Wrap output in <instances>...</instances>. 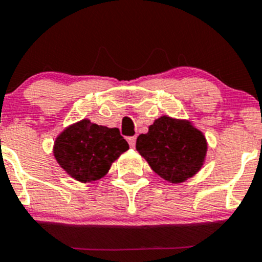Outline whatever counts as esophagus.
<instances>
[{
    "label": "esophagus",
    "instance_id": "obj_1",
    "mask_svg": "<svg viewBox=\"0 0 262 262\" xmlns=\"http://www.w3.org/2000/svg\"><path fill=\"white\" fill-rule=\"evenodd\" d=\"M126 141H128L129 146H130V147H134V146H136L137 137H136V136H134V137H128V138H126Z\"/></svg>",
    "mask_w": 262,
    "mask_h": 262
}]
</instances>
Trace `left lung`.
Masks as SVG:
<instances>
[{"label": "left lung", "mask_w": 262, "mask_h": 262, "mask_svg": "<svg viewBox=\"0 0 262 262\" xmlns=\"http://www.w3.org/2000/svg\"><path fill=\"white\" fill-rule=\"evenodd\" d=\"M136 148L157 175L178 184L201 170L207 142L190 121L164 115L137 138Z\"/></svg>", "instance_id": "1"}]
</instances>
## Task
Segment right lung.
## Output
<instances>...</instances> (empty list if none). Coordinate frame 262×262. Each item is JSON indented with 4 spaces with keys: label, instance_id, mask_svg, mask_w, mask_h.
Segmentation results:
<instances>
[{
    "label": "right lung",
    "instance_id": "right-lung-1",
    "mask_svg": "<svg viewBox=\"0 0 262 262\" xmlns=\"http://www.w3.org/2000/svg\"><path fill=\"white\" fill-rule=\"evenodd\" d=\"M129 144L118 128H107L83 119L63 129L53 143V156L68 174L80 183L105 177Z\"/></svg>",
    "mask_w": 262,
    "mask_h": 262
}]
</instances>
